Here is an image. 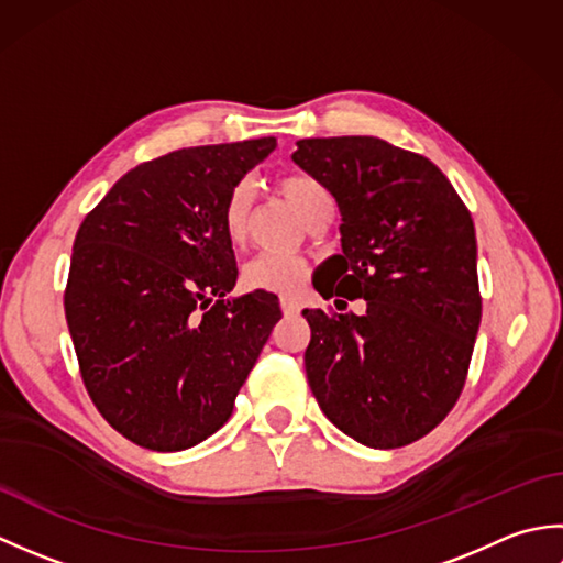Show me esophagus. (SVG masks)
<instances>
[{
    "mask_svg": "<svg viewBox=\"0 0 563 563\" xmlns=\"http://www.w3.org/2000/svg\"><path fill=\"white\" fill-rule=\"evenodd\" d=\"M280 309H283L285 317L300 314V305H297L295 300H288V297H283V300H280Z\"/></svg>",
    "mask_w": 563,
    "mask_h": 563,
    "instance_id": "1",
    "label": "esophagus"
}]
</instances>
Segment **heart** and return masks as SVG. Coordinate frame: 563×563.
I'll list each match as a JSON object with an SVG mask.
<instances>
[{"label": "heart", "mask_w": 563, "mask_h": 563, "mask_svg": "<svg viewBox=\"0 0 563 563\" xmlns=\"http://www.w3.org/2000/svg\"><path fill=\"white\" fill-rule=\"evenodd\" d=\"M275 188L290 206L307 214L319 200H327L329 194L314 176L307 174H280L275 178ZM249 214H251V196L246 186H236L230 190L222 206V230L232 244H244L249 236ZM309 278V268L300 258L288 254H258L251 258L242 271V285L246 290L273 292L280 297H295L305 288Z\"/></svg>", "instance_id": "obj_1"}]
</instances>
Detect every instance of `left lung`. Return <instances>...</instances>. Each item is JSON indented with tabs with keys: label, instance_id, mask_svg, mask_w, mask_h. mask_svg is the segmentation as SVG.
<instances>
[{
	"label": "left lung",
	"instance_id": "obj_1",
	"mask_svg": "<svg viewBox=\"0 0 563 563\" xmlns=\"http://www.w3.org/2000/svg\"><path fill=\"white\" fill-rule=\"evenodd\" d=\"M292 162L341 210L319 295L367 305L363 317L305 309L309 387L345 435L404 448L452 411L470 369L482 321L472 214L433 162L379 137L300 140Z\"/></svg>",
	"mask_w": 563,
	"mask_h": 563
}]
</instances>
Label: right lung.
I'll list each match as a JSON object with an SVG mask.
<instances>
[{
  "instance_id": "1",
  "label": "right lung",
  "mask_w": 563,
  "mask_h": 563,
  "mask_svg": "<svg viewBox=\"0 0 563 563\" xmlns=\"http://www.w3.org/2000/svg\"><path fill=\"white\" fill-rule=\"evenodd\" d=\"M275 137L188 147L130 169L75 236L65 317L99 413L140 448L178 452L220 430L280 319L236 285L222 206Z\"/></svg>"
}]
</instances>
